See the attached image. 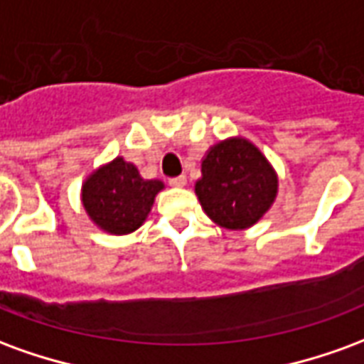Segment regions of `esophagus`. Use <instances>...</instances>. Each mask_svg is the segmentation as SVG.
Here are the masks:
<instances>
[{"instance_id":"34e87169","label":"esophagus","mask_w":364,"mask_h":364,"mask_svg":"<svg viewBox=\"0 0 364 364\" xmlns=\"http://www.w3.org/2000/svg\"><path fill=\"white\" fill-rule=\"evenodd\" d=\"M169 185H171V187H185V185H187V177H185V175L173 177V179H169Z\"/></svg>"}]
</instances>
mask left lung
<instances>
[{
	"instance_id": "1",
	"label": "left lung",
	"mask_w": 364,
	"mask_h": 364,
	"mask_svg": "<svg viewBox=\"0 0 364 364\" xmlns=\"http://www.w3.org/2000/svg\"><path fill=\"white\" fill-rule=\"evenodd\" d=\"M200 171L195 193L206 216L222 228H250L274 203L277 173L259 148L245 138H228L213 146Z\"/></svg>"
}]
</instances>
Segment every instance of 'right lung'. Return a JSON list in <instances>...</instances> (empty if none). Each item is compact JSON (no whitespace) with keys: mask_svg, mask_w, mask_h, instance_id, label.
<instances>
[{"mask_svg":"<svg viewBox=\"0 0 364 364\" xmlns=\"http://www.w3.org/2000/svg\"><path fill=\"white\" fill-rule=\"evenodd\" d=\"M161 189L159 179H142L134 164L114 158L85 179L82 203L99 228L124 236L142 226Z\"/></svg>","mask_w":364,"mask_h":364,"instance_id":"obj_1","label":"right lung"}]
</instances>
